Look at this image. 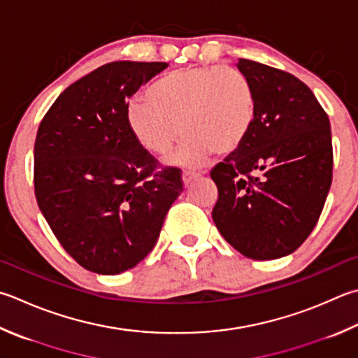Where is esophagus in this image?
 <instances>
[{"instance_id": "1", "label": "esophagus", "mask_w": 358, "mask_h": 358, "mask_svg": "<svg viewBox=\"0 0 358 358\" xmlns=\"http://www.w3.org/2000/svg\"><path fill=\"white\" fill-rule=\"evenodd\" d=\"M201 178V174L198 173H190V171H184V174H182V179H184V185L188 187L192 185L194 180H198Z\"/></svg>"}]
</instances>
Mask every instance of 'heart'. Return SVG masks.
<instances>
[{"instance_id":"heart-1","label":"heart","mask_w":358,"mask_h":358,"mask_svg":"<svg viewBox=\"0 0 358 358\" xmlns=\"http://www.w3.org/2000/svg\"><path fill=\"white\" fill-rule=\"evenodd\" d=\"M127 124L140 145L165 156L182 137L179 164L201 165L208 154L227 156L245 143L255 120L249 79L234 66L173 71L127 104Z\"/></svg>"}]
</instances>
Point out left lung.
I'll return each instance as SVG.
<instances>
[{"label": "left lung", "instance_id": "left-lung-1", "mask_svg": "<svg viewBox=\"0 0 358 358\" xmlns=\"http://www.w3.org/2000/svg\"><path fill=\"white\" fill-rule=\"evenodd\" d=\"M238 70L255 95L245 143L210 171L218 187L212 217L245 257L294 252L320 220L332 184V134L326 110L293 74L249 59Z\"/></svg>", "mask_w": 358, "mask_h": 358}]
</instances>
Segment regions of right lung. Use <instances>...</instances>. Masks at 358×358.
Masks as SVG:
<instances>
[{"label": "right lung", "mask_w": 358, "mask_h": 358, "mask_svg": "<svg viewBox=\"0 0 358 358\" xmlns=\"http://www.w3.org/2000/svg\"><path fill=\"white\" fill-rule=\"evenodd\" d=\"M165 62L120 60L60 93L38 124L34 192L60 245L80 266L120 274L156 246L164 220L184 190L127 124L134 93Z\"/></svg>", "instance_id": "add662e5"}]
</instances>
